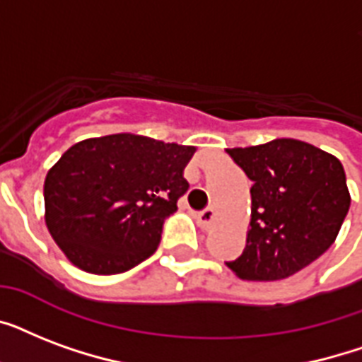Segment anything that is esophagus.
<instances>
[{"label": "esophagus", "mask_w": 362, "mask_h": 362, "mask_svg": "<svg viewBox=\"0 0 362 362\" xmlns=\"http://www.w3.org/2000/svg\"><path fill=\"white\" fill-rule=\"evenodd\" d=\"M216 220V210L214 209H204L203 212L197 214V223L201 229H209Z\"/></svg>", "instance_id": "esophagus-1"}]
</instances>
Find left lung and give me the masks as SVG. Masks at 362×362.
I'll return each instance as SVG.
<instances>
[{
    "label": "left lung",
    "instance_id": "1",
    "mask_svg": "<svg viewBox=\"0 0 362 362\" xmlns=\"http://www.w3.org/2000/svg\"><path fill=\"white\" fill-rule=\"evenodd\" d=\"M227 153L253 182L246 247L227 263L238 278L284 280L332 246L351 203L340 159L297 139Z\"/></svg>",
    "mask_w": 362,
    "mask_h": 362
}]
</instances>
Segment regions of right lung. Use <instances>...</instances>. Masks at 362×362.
Listing matches in <instances>:
<instances>
[{"mask_svg": "<svg viewBox=\"0 0 362 362\" xmlns=\"http://www.w3.org/2000/svg\"><path fill=\"white\" fill-rule=\"evenodd\" d=\"M195 150L135 133L73 144L45 178V221L65 257L92 274L150 257L189 187L184 169Z\"/></svg>", "mask_w": 362, "mask_h": 362, "instance_id": "1", "label": "right lung"}]
</instances>
